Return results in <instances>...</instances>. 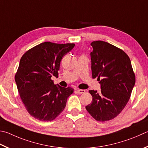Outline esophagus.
I'll return each instance as SVG.
<instances>
[{
	"label": "esophagus",
	"mask_w": 148,
	"mask_h": 148,
	"mask_svg": "<svg viewBox=\"0 0 148 148\" xmlns=\"http://www.w3.org/2000/svg\"><path fill=\"white\" fill-rule=\"evenodd\" d=\"M76 92L78 94H83V93L85 92V90L83 89H77V90H76Z\"/></svg>",
	"instance_id": "1"
}]
</instances>
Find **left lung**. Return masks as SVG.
Listing matches in <instances>:
<instances>
[{"mask_svg": "<svg viewBox=\"0 0 148 148\" xmlns=\"http://www.w3.org/2000/svg\"><path fill=\"white\" fill-rule=\"evenodd\" d=\"M91 70L98 77L101 92L90 90L91 103L85 107L97 121L105 122L116 117L130 100L135 84V76L129 56L122 50L102 41L91 42Z\"/></svg>", "mask_w": 148, "mask_h": 148, "instance_id": "obj_1", "label": "left lung"}]
</instances>
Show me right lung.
Here are the masks:
<instances>
[{
  "instance_id": "1",
  "label": "right lung",
  "mask_w": 148,
  "mask_h": 148,
  "mask_svg": "<svg viewBox=\"0 0 148 148\" xmlns=\"http://www.w3.org/2000/svg\"><path fill=\"white\" fill-rule=\"evenodd\" d=\"M74 46V43L45 42L21 58L15 80L23 103L35 119L52 121L65 109L74 89L54 85L51 77H58L61 59Z\"/></svg>"
}]
</instances>
